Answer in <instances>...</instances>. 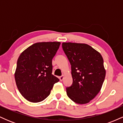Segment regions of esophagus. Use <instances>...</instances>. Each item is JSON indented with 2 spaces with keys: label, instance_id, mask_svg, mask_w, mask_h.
Returning <instances> with one entry per match:
<instances>
[{
  "label": "esophagus",
  "instance_id": "obj_1",
  "mask_svg": "<svg viewBox=\"0 0 123 123\" xmlns=\"http://www.w3.org/2000/svg\"><path fill=\"white\" fill-rule=\"evenodd\" d=\"M59 79H60V81H62V80H63V79H64V76H60V77H59Z\"/></svg>",
  "mask_w": 123,
  "mask_h": 123
}]
</instances>
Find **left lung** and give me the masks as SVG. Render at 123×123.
<instances>
[{"label":"left lung","mask_w":123,"mask_h":123,"mask_svg":"<svg viewBox=\"0 0 123 123\" xmlns=\"http://www.w3.org/2000/svg\"><path fill=\"white\" fill-rule=\"evenodd\" d=\"M62 49L71 65L73 84L67 95L78 104L90 102L101 90L106 75L101 54L87 44L62 43Z\"/></svg>","instance_id":"8db88e82"}]
</instances>
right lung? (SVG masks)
<instances>
[{"label": "right lung", "instance_id": "1", "mask_svg": "<svg viewBox=\"0 0 123 123\" xmlns=\"http://www.w3.org/2000/svg\"><path fill=\"white\" fill-rule=\"evenodd\" d=\"M59 42H39L31 45L18 58L14 73L19 92L31 102L43 101L59 81L52 74V60L59 49Z\"/></svg>", "mask_w": 123, "mask_h": 123}]
</instances>
